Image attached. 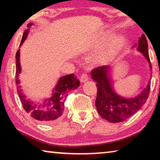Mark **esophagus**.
I'll return each mask as SVG.
<instances>
[{
  "label": "esophagus",
  "instance_id": "esophagus-1",
  "mask_svg": "<svg viewBox=\"0 0 160 160\" xmlns=\"http://www.w3.org/2000/svg\"><path fill=\"white\" fill-rule=\"evenodd\" d=\"M88 80V76L87 73H82L80 76V81L81 82H85Z\"/></svg>",
  "mask_w": 160,
  "mask_h": 160
}]
</instances>
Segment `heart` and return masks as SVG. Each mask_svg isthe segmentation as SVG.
I'll list each match as a JSON object with an SVG mask.
<instances>
[{"label":"heart","instance_id":"heart-1","mask_svg":"<svg viewBox=\"0 0 160 160\" xmlns=\"http://www.w3.org/2000/svg\"><path fill=\"white\" fill-rule=\"evenodd\" d=\"M123 47V40L122 38H118L114 42H113L112 45L110 46L109 48L107 51L103 52L101 55L99 56L98 60L101 62H106L109 61L111 58H113L116 54L120 51Z\"/></svg>","mask_w":160,"mask_h":160}]
</instances>
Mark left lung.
I'll return each instance as SVG.
<instances>
[{"label": "left lung", "mask_w": 160, "mask_h": 160, "mask_svg": "<svg viewBox=\"0 0 160 160\" xmlns=\"http://www.w3.org/2000/svg\"><path fill=\"white\" fill-rule=\"evenodd\" d=\"M137 48L147 58L152 68L148 53V44L144 34L139 39ZM109 66H102L96 68L91 72L92 78L97 82L96 107L103 118L112 123L121 122L136 113L146 102L150 94V82L136 97L125 99L117 95L112 90L109 78Z\"/></svg>", "instance_id": "left-lung-1"}]
</instances>
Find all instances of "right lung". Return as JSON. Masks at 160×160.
Returning <instances> with one entry per match:
<instances>
[{
    "label": "right lung",
    "mask_w": 160,
    "mask_h": 160,
    "mask_svg": "<svg viewBox=\"0 0 160 160\" xmlns=\"http://www.w3.org/2000/svg\"><path fill=\"white\" fill-rule=\"evenodd\" d=\"M29 23L28 28L32 26ZM29 29L23 33L20 46L25 41L28 36ZM16 72H15V84L18 87V93L21 100L24 109L27 113H29L31 117L40 121L43 123L49 124L58 120L64 112V103L69 92L75 90L80 85V81L75 75L72 73L61 78L58 82L54 89L53 95L50 99H46L44 102L37 103L26 99L25 94L22 92L20 87V81L18 80L19 73H20L21 68L20 65V49L16 52Z\"/></svg>",
    "instance_id": "obj_1"
}]
</instances>
